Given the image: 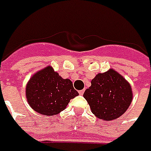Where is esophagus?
<instances>
[{"label":"esophagus","mask_w":151,"mask_h":151,"mask_svg":"<svg viewBox=\"0 0 151 151\" xmlns=\"http://www.w3.org/2000/svg\"><path fill=\"white\" fill-rule=\"evenodd\" d=\"M78 93H79L80 95H82V94H83V93H84V90H80Z\"/></svg>","instance_id":"34e87169"}]
</instances>
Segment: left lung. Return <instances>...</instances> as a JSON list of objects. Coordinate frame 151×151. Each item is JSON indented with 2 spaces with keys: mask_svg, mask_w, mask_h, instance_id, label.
I'll return each mask as SVG.
<instances>
[{
  "mask_svg": "<svg viewBox=\"0 0 151 151\" xmlns=\"http://www.w3.org/2000/svg\"><path fill=\"white\" fill-rule=\"evenodd\" d=\"M130 83L113 69L99 73L85 91L92 113L104 121H113L122 116L132 101Z\"/></svg>",
  "mask_w": 151,
  "mask_h": 151,
  "instance_id": "1",
  "label": "left lung"
}]
</instances>
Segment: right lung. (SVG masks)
I'll list each match as a JSON object with an SVG mask.
<instances>
[{"mask_svg":"<svg viewBox=\"0 0 151 151\" xmlns=\"http://www.w3.org/2000/svg\"><path fill=\"white\" fill-rule=\"evenodd\" d=\"M78 95L71 81L62 78L50 65L35 72L25 87L29 105L46 116L59 114Z\"/></svg>","mask_w":151,"mask_h":151,"instance_id":"obj_1","label":"right lung"}]
</instances>
